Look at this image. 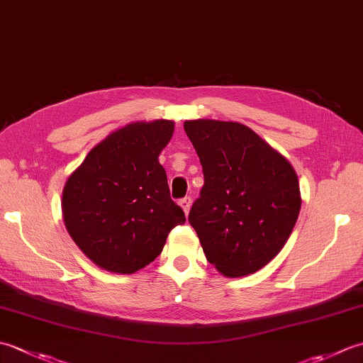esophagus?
Segmentation results:
<instances>
[{"instance_id":"34e87169","label":"esophagus","mask_w":363,"mask_h":363,"mask_svg":"<svg viewBox=\"0 0 363 363\" xmlns=\"http://www.w3.org/2000/svg\"><path fill=\"white\" fill-rule=\"evenodd\" d=\"M179 206H181L182 209H184V212L189 213V211H190V206H191V198H190V196H186V198L179 199Z\"/></svg>"}]
</instances>
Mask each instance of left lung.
Masks as SVG:
<instances>
[{
  "instance_id": "left-lung-1",
  "label": "left lung",
  "mask_w": 363,
  "mask_h": 363,
  "mask_svg": "<svg viewBox=\"0 0 363 363\" xmlns=\"http://www.w3.org/2000/svg\"><path fill=\"white\" fill-rule=\"evenodd\" d=\"M204 186L189 213L207 260L228 277L256 273L289 240L301 209L289 160L248 126L190 120Z\"/></svg>"
}]
</instances>
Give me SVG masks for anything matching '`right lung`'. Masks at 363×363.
I'll return each mask as SVG.
<instances>
[{
  "label": "right lung",
  "mask_w": 363,
  "mask_h": 363,
  "mask_svg": "<svg viewBox=\"0 0 363 363\" xmlns=\"http://www.w3.org/2000/svg\"><path fill=\"white\" fill-rule=\"evenodd\" d=\"M173 129L169 120L130 123L98 143L68 177V234L107 272H138L162 252L169 230L186 223L157 159Z\"/></svg>",
  "instance_id": "obj_1"
}]
</instances>
